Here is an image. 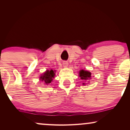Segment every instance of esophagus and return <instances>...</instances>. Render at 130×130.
<instances>
[{
    "label": "esophagus",
    "instance_id": "obj_1",
    "mask_svg": "<svg viewBox=\"0 0 130 130\" xmlns=\"http://www.w3.org/2000/svg\"><path fill=\"white\" fill-rule=\"evenodd\" d=\"M68 63H67V61H63V66L64 67H67L68 66Z\"/></svg>",
    "mask_w": 130,
    "mask_h": 130
}]
</instances>
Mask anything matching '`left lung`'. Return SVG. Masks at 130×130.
<instances>
[{"label": "left lung", "instance_id": "8db88e82", "mask_svg": "<svg viewBox=\"0 0 130 130\" xmlns=\"http://www.w3.org/2000/svg\"><path fill=\"white\" fill-rule=\"evenodd\" d=\"M79 76L80 77L81 79L83 80H89V79H91V73L90 72H88V71H85L83 70H81L79 72ZM83 85H85V83H83Z\"/></svg>", "mask_w": 130, "mask_h": 130}]
</instances>
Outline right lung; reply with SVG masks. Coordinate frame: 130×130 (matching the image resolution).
<instances>
[{
	"label": "right lung",
	"instance_id": "right-lung-1",
	"mask_svg": "<svg viewBox=\"0 0 130 130\" xmlns=\"http://www.w3.org/2000/svg\"><path fill=\"white\" fill-rule=\"evenodd\" d=\"M55 71H53V70H47L41 76L40 80L43 82L44 84L45 85H50L52 80L54 79L55 76Z\"/></svg>",
	"mask_w": 130,
	"mask_h": 130
}]
</instances>
